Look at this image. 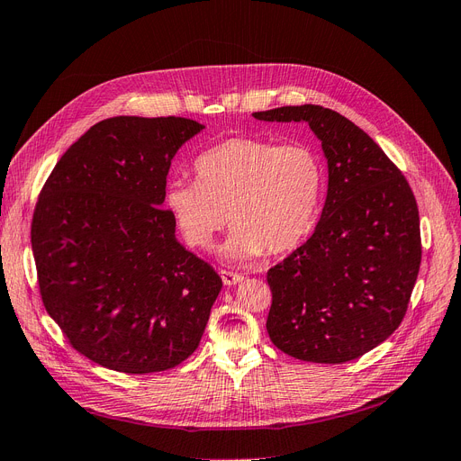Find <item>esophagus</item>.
<instances>
[{"label":"esophagus","mask_w":461,"mask_h":461,"mask_svg":"<svg viewBox=\"0 0 461 461\" xmlns=\"http://www.w3.org/2000/svg\"><path fill=\"white\" fill-rule=\"evenodd\" d=\"M220 277L226 286H233L245 279L241 274H235V271H228V269H220Z\"/></svg>","instance_id":"34e87169"}]
</instances>
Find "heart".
I'll use <instances>...</instances> for the list:
<instances>
[{
	"mask_svg": "<svg viewBox=\"0 0 461 461\" xmlns=\"http://www.w3.org/2000/svg\"><path fill=\"white\" fill-rule=\"evenodd\" d=\"M197 182L173 180L165 203L185 241L209 249L230 221V260L264 250L279 254L308 235L321 197L322 167L305 144L235 136L203 151L194 163Z\"/></svg>",
	"mask_w": 461,
	"mask_h": 461,
	"instance_id": "1",
	"label": "heart"
}]
</instances>
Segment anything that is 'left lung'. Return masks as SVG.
Listing matches in <instances>:
<instances>
[{
	"mask_svg": "<svg viewBox=\"0 0 461 461\" xmlns=\"http://www.w3.org/2000/svg\"><path fill=\"white\" fill-rule=\"evenodd\" d=\"M252 115L308 123L329 167L313 235L267 271V334L300 361L359 359L397 330L411 302L421 262L414 194L384 149L334 110L302 104Z\"/></svg>",
	"mask_w": 461,
	"mask_h": 461,
	"instance_id": "8db88e82",
	"label": "left lung"
}]
</instances>
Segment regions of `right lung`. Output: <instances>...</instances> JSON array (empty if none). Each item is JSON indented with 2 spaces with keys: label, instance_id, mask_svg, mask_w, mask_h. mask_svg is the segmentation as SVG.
<instances>
[{
  "label": "right lung",
  "instance_id": "right-lung-1",
  "mask_svg": "<svg viewBox=\"0 0 461 461\" xmlns=\"http://www.w3.org/2000/svg\"><path fill=\"white\" fill-rule=\"evenodd\" d=\"M204 125L117 115L93 125L47 178L32 220L40 293L74 349L127 374L190 357L221 288L163 209L170 161Z\"/></svg>",
  "mask_w": 461,
  "mask_h": 461
}]
</instances>
